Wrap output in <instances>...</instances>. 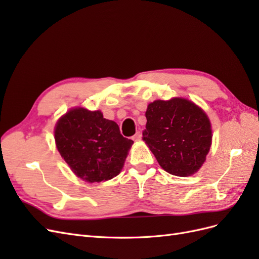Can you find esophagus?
<instances>
[{
  "instance_id": "34e87169",
  "label": "esophagus",
  "mask_w": 259,
  "mask_h": 259,
  "mask_svg": "<svg viewBox=\"0 0 259 259\" xmlns=\"http://www.w3.org/2000/svg\"><path fill=\"white\" fill-rule=\"evenodd\" d=\"M133 139H134L135 142H139V140L142 139V133H140V132H137L136 134H135L134 136H133Z\"/></svg>"
}]
</instances>
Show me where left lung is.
Instances as JSON below:
<instances>
[{
	"instance_id": "1",
	"label": "left lung",
	"mask_w": 259,
	"mask_h": 259,
	"mask_svg": "<svg viewBox=\"0 0 259 259\" xmlns=\"http://www.w3.org/2000/svg\"><path fill=\"white\" fill-rule=\"evenodd\" d=\"M143 139L167 173L187 177L205 162L211 145L206 113L185 98L154 100L149 104Z\"/></svg>"
}]
</instances>
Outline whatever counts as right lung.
I'll list each match as a JSON object with an SVG mask.
<instances>
[{
    "mask_svg": "<svg viewBox=\"0 0 259 259\" xmlns=\"http://www.w3.org/2000/svg\"><path fill=\"white\" fill-rule=\"evenodd\" d=\"M56 147L73 173L88 183L112 179L121 171L133 140L99 110L74 108L55 126Z\"/></svg>",
    "mask_w": 259,
    "mask_h": 259,
    "instance_id": "1",
    "label": "right lung"
}]
</instances>
